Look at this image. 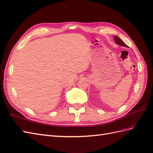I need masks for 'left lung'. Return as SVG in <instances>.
I'll return each mask as SVG.
<instances>
[{"label": "left lung", "mask_w": 153, "mask_h": 153, "mask_svg": "<svg viewBox=\"0 0 153 153\" xmlns=\"http://www.w3.org/2000/svg\"><path fill=\"white\" fill-rule=\"evenodd\" d=\"M114 38H115V42L116 43H117L118 45H122V46H124V47H128V46L126 44V43L121 40V39H120L119 37H117V36H114Z\"/></svg>", "instance_id": "obj_1"}]
</instances>
